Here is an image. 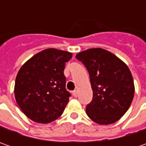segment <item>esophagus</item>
Returning a JSON list of instances; mask_svg holds the SVG:
<instances>
[{
	"label": "esophagus",
	"mask_w": 146,
	"mask_h": 146,
	"mask_svg": "<svg viewBox=\"0 0 146 146\" xmlns=\"http://www.w3.org/2000/svg\"><path fill=\"white\" fill-rule=\"evenodd\" d=\"M72 95H73V96H74L75 98H76V97L78 96V92H77L76 90H74V91L72 92Z\"/></svg>",
	"instance_id": "obj_1"
}]
</instances>
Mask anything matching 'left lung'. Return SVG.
<instances>
[{
  "label": "left lung",
  "instance_id": "left-lung-1",
  "mask_svg": "<svg viewBox=\"0 0 146 146\" xmlns=\"http://www.w3.org/2000/svg\"><path fill=\"white\" fill-rule=\"evenodd\" d=\"M76 58L88 71L93 89V100L86 106L88 116L102 125L119 120L130 107L135 92L127 66L101 48L80 52Z\"/></svg>",
  "mask_w": 146,
  "mask_h": 146
}]
</instances>
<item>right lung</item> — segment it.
<instances>
[{"label": "right lung", "instance_id": "right-lung-1", "mask_svg": "<svg viewBox=\"0 0 146 146\" xmlns=\"http://www.w3.org/2000/svg\"><path fill=\"white\" fill-rule=\"evenodd\" d=\"M71 53L47 48L22 66L15 80L14 95L24 115L40 123L61 116L69 102L64 69Z\"/></svg>", "mask_w": 146, "mask_h": 146}]
</instances>
